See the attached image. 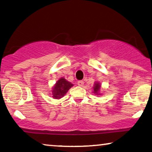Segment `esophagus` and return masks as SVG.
Wrapping results in <instances>:
<instances>
[{
    "instance_id": "esophagus-1",
    "label": "esophagus",
    "mask_w": 152,
    "mask_h": 152,
    "mask_svg": "<svg viewBox=\"0 0 152 152\" xmlns=\"http://www.w3.org/2000/svg\"><path fill=\"white\" fill-rule=\"evenodd\" d=\"M77 84H78V85L79 86H83L84 85V82L83 80H79L78 83H77Z\"/></svg>"
}]
</instances>
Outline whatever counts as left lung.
Returning a JSON list of instances; mask_svg holds the SVG:
<instances>
[{
    "label": "left lung",
    "instance_id": "8db88e82",
    "mask_svg": "<svg viewBox=\"0 0 152 152\" xmlns=\"http://www.w3.org/2000/svg\"><path fill=\"white\" fill-rule=\"evenodd\" d=\"M101 83H99V82L95 81V83H94V85L93 86V93L94 94H95L96 95H102V93H101L100 90H101Z\"/></svg>",
    "mask_w": 152,
    "mask_h": 152
}]
</instances>
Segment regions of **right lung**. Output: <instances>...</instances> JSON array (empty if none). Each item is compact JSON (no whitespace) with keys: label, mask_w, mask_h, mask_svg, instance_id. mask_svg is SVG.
I'll use <instances>...</instances> for the list:
<instances>
[{"label":"right lung","mask_w":152,"mask_h":152,"mask_svg":"<svg viewBox=\"0 0 152 152\" xmlns=\"http://www.w3.org/2000/svg\"><path fill=\"white\" fill-rule=\"evenodd\" d=\"M73 86V84L66 80L64 77H61L53 86L51 90L53 98L55 99L62 98Z\"/></svg>","instance_id":"obj_1"}]
</instances>
